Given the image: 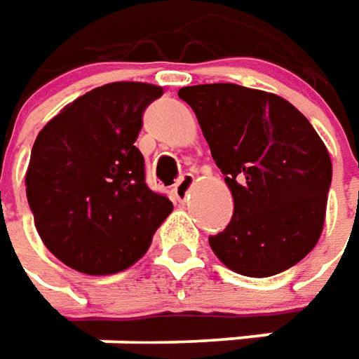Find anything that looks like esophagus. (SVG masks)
<instances>
[{
    "instance_id": "esophagus-1",
    "label": "esophagus",
    "mask_w": 359,
    "mask_h": 359,
    "mask_svg": "<svg viewBox=\"0 0 359 359\" xmlns=\"http://www.w3.org/2000/svg\"><path fill=\"white\" fill-rule=\"evenodd\" d=\"M192 182H194V175H192V172H184V175L177 180V184H175V196H177L179 201H187V196H189V192H191Z\"/></svg>"
}]
</instances>
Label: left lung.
Instances as JSON below:
<instances>
[{"mask_svg":"<svg viewBox=\"0 0 359 359\" xmlns=\"http://www.w3.org/2000/svg\"><path fill=\"white\" fill-rule=\"evenodd\" d=\"M234 198L208 244L230 270L266 278L298 264L326 217L332 161L310 121L278 95L234 83L182 87Z\"/></svg>","mask_w":359,"mask_h":359,"instance_id":"1","label":"left lung"}]
</instances>
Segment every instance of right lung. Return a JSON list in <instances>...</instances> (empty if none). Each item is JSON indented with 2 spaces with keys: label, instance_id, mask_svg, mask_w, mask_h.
I'll return each mask as SVG.
<instances>
[{
  "label": "right lung",
  "instance_id": "add662e5",
  "mask_svg": "<svg viewBox=\"0 0 359 359\" xmlns=\"http://www.w3.org/2000/svg\"><path fill=\"white\" fill-rule=\"evenodd\" d=\"M163 89L118 81L67 105L37 135L25 177L43 244L85 274H115L149 250L170 215L167 194L149 189L135 147L142 113Z\"/></svg>",
  "mask_w": 359,
  "mask_h": 359
}]
</instances>
